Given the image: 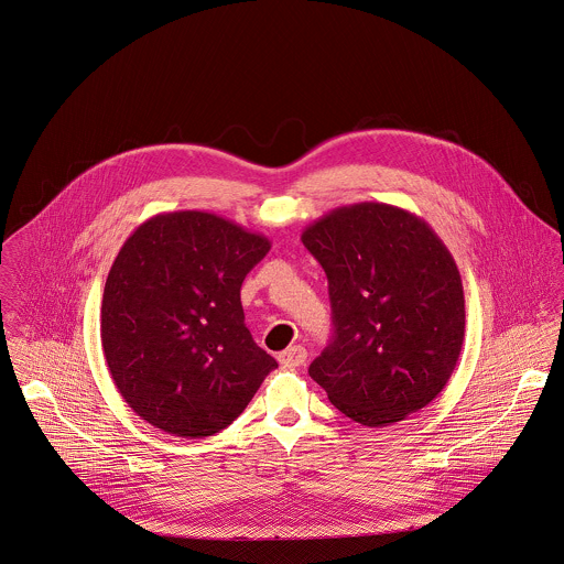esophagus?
<instances>
[{"label": "esophagus", "mask_w": 564, "mask_h": 564, "mask_svg": "<svg viewBox=\"0 0 564 564\" xmlns=\"http://www.w3.org/2000/svg\"><path fill=\"white\" fill-rule=\"evenodd\" d=\"M279 361L285 368H301L307 361V350L303 346H292L279 355Z\"/></svg>", "instance_id": "esophagus-1"}]
</instances>
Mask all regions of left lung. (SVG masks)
<instances>
[{"mask_svg":"<svg viewBox=\"0 0 564 564\" xmlns=\"http://www.w3.org/2000/svg\"><path fill=\"white\" fill-rule=\"evenodd\" d=\"M301 240L328 279L333 341L310 366L328 400L368 429L431 404L465 337L460 272L433 227L366 200L330 209Z\"/></svg>","mask_w":564,"mask_h":564,"instance_id":"obj_1","label":"left lung"}]
</instances>
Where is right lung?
<instances>
[{"label": "right lung", "instance_id": "right-lung-1", "mask_svg": "<svg viewBox=\"0 0 564 564\" xmlns=\"http://www.w3.org/2000/svg\"><path fill=\"white\" fill-rule=\"evenodd\" d=\"M270 251L261 234L186 209L144 220L101 303L110 376L135 415L184 438L227 429L276 361L252 341L240 288Z\"/></svg>", "mask_w": 564, "mask_h": 564}]
</instances>
